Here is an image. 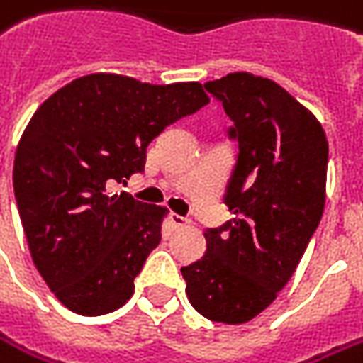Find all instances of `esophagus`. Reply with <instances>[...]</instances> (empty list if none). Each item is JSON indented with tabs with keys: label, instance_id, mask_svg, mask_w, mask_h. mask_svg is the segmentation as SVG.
Here are the masks:
<instances>
[{
	"label": "esophagus",
	"instance_id": "esophagus-1",
	"mask_svg": "<svg viewBox=\"0 0 363 363\" xmlns=\"http://www.w3.org/2000/svg\"><path fill=\"white\" fill-rule=\"evenodd\" d=\"M170 223L174 225V227H186L189 223H191V219L189 217H182V215H170Z\"/></svg>",
	"mask_w": 363,
	"mask_h": 363
}]
</instances>
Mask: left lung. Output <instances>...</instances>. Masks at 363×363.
I'll list each match as a JSON object with an SVG mask.
<instances>
[{"label":"left lung","instance_id":"left-lung-1","mask_svg":"<svg viewBox=\"0 0 363 363\" xmlns=\"http://www.w3.org/2000/svg\"><path fill=\"white\" fill-rule=\"evenodd\" d=\"M205 88L239 146L223 196L233 219L206 229L205 255L181 273L201 315L239 325L273 303L318 229L328 138L315 116L267 78L235 72Z\"/></svg>","mask_w":363,"mask_h":363}]
</instances>
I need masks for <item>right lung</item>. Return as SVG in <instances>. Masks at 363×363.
<instances>
[{
  "instance_id": "obj_1",
  "label": "right lung",
  "mask_w": 363,
  "mask_h": 363,
  "mask_svg": "<svg viewBox=\"0 0 363 363\" xmlns=\"http://www.w3.org/2000/svg\"><path fill=\"white\" fill-rule=\"evenodd\" d=\"M206 102L199 82L90 74L33 114L16 152L13 193L33 263L69 311L104 315L130 299L162 239L164 208L112 186L143 172L146 146Z\"/></svg>"
}]
</instances>
